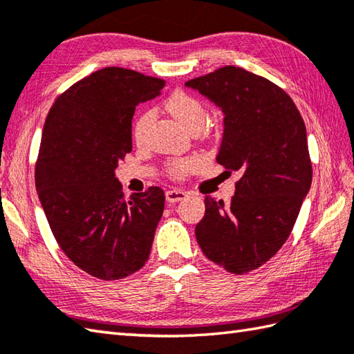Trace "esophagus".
Instances as JSON below:
<instances>
[{
  "instance_id": "34e87169",
  "label": "esophagus",
  "mask_w": 354,
  "mask_h": 354,
  "mask_svg": "<svg viewBox=\"0 0 354 354\" xmlns=\"http://www.w3.org/2000/svg\"><path fill=\"white\" fill-rule=\"evenodd\" d=\"M187 198V193L183 192V190H169L165 192V199H167V202H170V204H175V202H179Z\"/></svg>"
}]
</instances>
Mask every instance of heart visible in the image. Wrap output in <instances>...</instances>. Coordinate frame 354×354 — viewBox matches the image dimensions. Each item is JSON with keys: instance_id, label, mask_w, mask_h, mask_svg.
Instances as JSON below:
<instances>
[{"instance_id": "obj_1", "label": "heart", "mask_w": 354, "mask_h": 354, "mask_svg": "<svg viewBox=\"0 0 354 354\" xmlns=\"http://www.w3.org/2000/svg\"><path fill=\"white\" fill-rule=\"evenodd\" d=\"M164 109L167 114L175 118L184 129L194 133L198 132L205 123L207 109L205 104L196 95L185 91H175L170 94L164 102ZM155 114L152 111L141 112L133 124V140L138 146H142L147 140V133L150 126L153 123ZM202 160L199 156L181 158V160H173L167 164L169 176L175 179H183L190 175L193 170H196L201 165Z\"/></svg>"}]
</instances>
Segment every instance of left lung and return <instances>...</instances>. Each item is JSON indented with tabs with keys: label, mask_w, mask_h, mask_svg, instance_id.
I'll use <instances>...</instances> for the list:
<instances>
[{
	"label": "left lung",
	"mask_w": 354,
	"mask_h": 354,
	"mask_svg": "<svg viewBox=\"0 0 354 354\" xmlns=\"http://www.w3.org/2000/svg\"><path fill=\"white\" fill-rule=\"evenodd\" d=\"M185 85L222 109L216 161L228 173H242L230 205L205 196L196 240L207 259L228 272H250L284 245L310 189L306 124L284 89L239 66H222Z\"/></svg>",
	"instance_id": "8db88e82"
}]
</instances>
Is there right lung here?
Segmentation results:
<instances>
[{
	"label": "right lung",
	"instance_id": "1",
	"mask_svg": "<svg viewBox=\"0 0 354 354\" xmlns=\"http://www.w3.org/2000/svg\"><path fill=\"white\" fill-rule=\"evenodd\" d=\"M165 82L106 66L71 85L45 120L35 181L53 236L74 265L100 280H120L145 266L164 192L149 187L124 198L115 178L132 150L135 106Z\"/></svg>",
	"mask_w": 354,
	"mask_h": 354
}]
</instances>
